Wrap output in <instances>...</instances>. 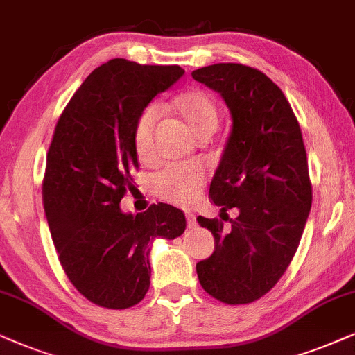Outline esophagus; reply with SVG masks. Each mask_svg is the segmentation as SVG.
<instances>
[{
    "instance_id": "1",
    "label": "esophagus",
    "mask_w": 355,
    "mask_h": 355,
    "mask_svg": "<svg viewBox=\"0 0 355 355\" xmlns=\"http://www.w3.org/2000/svg\"><path fill=\"white\" fill-rule=\"evenodd\" d=\"M187 224H188V227H191V230H193V227H196V224H198V223H196L195 214L187 213Z\"/></svg>"
}]
</instances>
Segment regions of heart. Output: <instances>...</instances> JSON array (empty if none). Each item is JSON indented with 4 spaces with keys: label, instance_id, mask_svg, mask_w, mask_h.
<instances>
[{
    "label": "heart",
    "instance_id": "b5f03b06",
    "mask_svg": "<svg viewBox=\"0 0 355 355\" xmlns=\"http://www.w3.org/2000/svg\"><path fill=\"white\" fill-rule=\"evenodd\" d=\"M172 110L185 121L196 137L211 136L218 128V107L201 89H188L173 98ZM157 119L155 107L139 116L134 131V147L142 162L152 159V132ZM206 180V170L196 164H182L165 168L155 178V193L160 198L178 206H190L198 198Z\"/></svg>",
    "mask_w": 355,
    "mask_h": 355
}]
</instances>
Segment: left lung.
Wrapping results in <instances>:
<instances>
[{"mask_svg": "<svg viewBox=\"0 0 355 355\" xmlns=\"http://www.w3.org/2000/svg\"><path fill=\"white\" fill-rule=\"evenodd\" d=\"M196 82L218 92L232 125L209 196L221 216L196 221L214 236V252L196 263L206 293L245 304L270 291L297 252L311 209V183L302 129L282 89L262 71L241 64L195 70Z\"/></svg>", "mask_w": 355, "mask_h": 355, "instance_id": "left-lung-1", "label": "left lung"}]
</instances>
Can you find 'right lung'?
I'll list each match as a JSON object with an SVG mask.
<instances>
[{
  "mask_svg": "<svg viewBox=\"0 0 355 355\" xmlns=\"http://www.w3.org/2000/svg\"><path fill=\"white\" fill-rule=\"evenodd\" d=\"M185 70L113 58L88 75L62 113L49 147L42 196L58 260L80 293L124 309L146 297L152 242L182 236L187 219L172 205L123 213L139 168L134 131L147 105Z\"/></svg>",
  "mask_w": 355,
  "mask_h": 355,
  "instance_id": "right-lung-1",
  "label": "right lung"
}]
</instances>
